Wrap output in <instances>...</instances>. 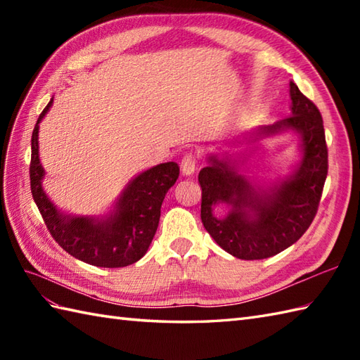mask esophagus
Segmentation results:
<instances>
[{
  "label": "esophagus",
  "mask_w": 360,
  "mask_h": 360,
  "mask_svg": "<svg viewBox=\"0 0 360 360\" xmlns=\"http://www.w3.org/2000/svg\"><path fill=\"white\" fill-rule=\"evenodd\" d=\"M181 170L186 176L193 174L196 170V156L193 153H187L184 158L181 159Z\"/></svg>",
  "instance_id": "obj_1"
}]
</instances>
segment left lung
<instances>
[{"instance_id": "1", "label": "left lung", "mask_w": 360, "mask_h": 360, "mask_svg": "<svg viewBox=\"0 0 360 360\" xmlns=\"http://www.w3.org/2000/svg\"><path fill=\"white\" fill-rule=\"evenodd\" d=\"M290 101L292 116L262 128L258 134H274L288 128L300 133L303 162L292 178L271 193H258L244 176L215 156L198 176L202 188L201 219L205 231L236 258L263 259L280 254L302 238L319 210L328 174L323 119L314 102L292 82ZM218 202L233 205L226 219L212 217L211 207Z\"/></svg>"}]
</instances>
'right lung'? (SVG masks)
Listing matches in <instances>:
<instances>
[{"label":"right lung","instance_id":"obj_1","mask_svg":"<svg viewBox=\"0 0 360 360\" xmlns=\"http://www.w3.org/2000/svg\"><path fill=\"white\" fill-rule=\"evenodd\" d=\"M51 105L52 101L41 111L32 131V155L29 167L30 192L46 227L68 254L88 264L124 267L136 263L148 250L158 231L160 205L168 188L179 176L178 164H160L134 178L110 218L96 221L83 217H63L43 192L44 172L38 159V124Z\"/></svg>","mask_w":360,"mask_h":360}]
</instances>
